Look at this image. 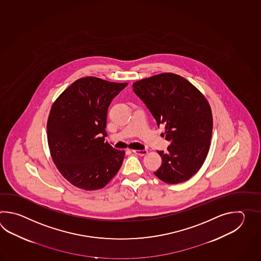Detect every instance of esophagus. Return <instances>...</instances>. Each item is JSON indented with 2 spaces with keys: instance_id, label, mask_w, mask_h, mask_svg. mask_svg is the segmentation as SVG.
I'll return each instance as SVG.
<instances>
[{
  "instance_id": "34e87169",
  "label": "esophagus",
  "mask_w": 261,
  "mask_h": 261,
  "mask_svg": "<svg viewBox=\"0 0 261 261\" xmlns=\"http://www.w3.org/2000/svg\"><path fill=\"white\" fill-rule=\"evenodd\" d=\"M133 153L134 154H137L139 155H144L147 154V150L146 149H142V150H133Z\"/></svg>"
}]
</instances>
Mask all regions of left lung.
<instances>
[{
	"instance_id": "8db88e82",
	"label": "left lung",
	"mask_w": 261,
	"mask_h": 261,
	"mask_svg": "<svg viewBox=\"0 0 261 261\" xmlns=\"http://www.w3.org/2000/svg\"><path fill=\"white\" fill-rule=\"evenodd\" d=\"M161 133L170 142L155 176L168 184L189 180L200 170L210 148L213 130L211 107L204 96L187 79L171 72L156 74L133 85Z\"/></svg>"
}]
</instances>
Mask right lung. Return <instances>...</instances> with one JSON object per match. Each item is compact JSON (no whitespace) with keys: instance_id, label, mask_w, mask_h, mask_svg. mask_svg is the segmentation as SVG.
<instances>
[{"instance_id":"obj_1","label":"right lung","mask_w":261,"mask_h":261,"mask_svg":"<svg viewBox=\"0 0 261 261\" xmlns=\"http://www.w3.org/2000/svg\"><path fill=\"white\" fill-rule=\"evenodd\" d=\"M128 83L80 78L55 100L47 120L53 161L62 176L79 189L106 187L122 165L125 152L105 143L112 100Z\"/></svg>"}]
</instances>
